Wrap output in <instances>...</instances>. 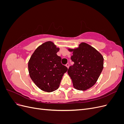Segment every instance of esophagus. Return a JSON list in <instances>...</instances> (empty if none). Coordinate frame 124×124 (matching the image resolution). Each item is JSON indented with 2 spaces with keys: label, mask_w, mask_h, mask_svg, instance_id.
<instances>
[{
  "label": "esophagus",
  "mask_w": 124,
  "mask_h": 124,
  "mask_svg": "<svg viewBox=\"0 0 124 124\" xmlns=\"http://www.w3.org/2000/svg\"><path fill=\"white\" fill-rule=\"evenodd\" d=\"M66 67H67V68H69V63H67V64L66 65Z\"/></svg>",
  "instance_id": "esophagus-1"
}]
</instances>
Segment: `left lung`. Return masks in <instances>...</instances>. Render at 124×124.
<instances>
[{
	"label": "left lung",
	"instance_id": "8db88e82",
	"mask_svg": "<svg viewBox=\"0 0 124 124\" xmlns=\"http://www.w3.org/2000/svg\"><path fill=\"white\" fill-rule=\"evenodd\" d=\"M73 52L71 61L74 64L69 67L68 74L74 87L85 91L92 87L98 79L103 68V57L98 51L86 43H81Z\"/></svg>",
	"mask_w": 124,
	"mask_h": 124
}]
</instances>
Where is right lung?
Returning <instances> with one entry per match:
<instances>
[{
	"label": "right lung",
	"instance_id": "obj_1",
	"mask_svg": "<svg viewBox=\"0 0 124 124\" xmlns=\"http://www.w3.org/2000/svg\"><path fill=\"white\" fill-rule=\"evenodd\" d=\"M57 48L51 41L41 44L33 52L28 62V71L32 81L43 91L57 89L68 68L61 63Z\"/></svg>",
	"mask_w": 124,
	"mask_h": 124
}]
</instances>
